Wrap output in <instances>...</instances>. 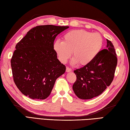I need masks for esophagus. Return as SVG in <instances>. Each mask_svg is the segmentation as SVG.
Segmentation results:
<instances>
[{
	"instance_id": "esophagus-1",
	"label": "esophagus",
	"mask_w": 130,
	"mask_h": 130,
	"mask_svg": "<svg viewBox=\"0 0 130 130\" xmlns=\"http://www.w3.org/2000/svg\"><path fill=\"white\" fill-rule=\"evenodd\" d=\"M66 71H67V73L71 72V69L70 68H69L67 67V69H66Z\"/></svg>"
}]
</instances>
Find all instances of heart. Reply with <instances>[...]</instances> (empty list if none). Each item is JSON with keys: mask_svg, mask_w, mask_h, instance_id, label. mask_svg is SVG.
Instances as JSON below:
<instances>
[{"mask_svg": "<svg viewBox=\"0 0 130 130\" xmlns=\"http://www.w3.org/2000/svg\"><path fill=\"white\" fill-rule=\"evenodd\" d=\"M103 39L98 33H92L84 29L69 31L63 36L62 41L57 40L54 49L61 62L65 63L72 52V64L81 66L89 64L100 53Z\"/></svg>", "mask_w": 130, "mask_h": 130, "instance_id": "b5f03b06", "label": "heart"}]
</instances>
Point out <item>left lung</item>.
<instances>
[{"instance_id":"1","label":"left lung","mask_w":130,"mask_h":130,"mask_svg":"<svg viewBox=\"0 0 130 130\" xmlns=\"http://www.w3.org/2000/svg\"><path fill=\"white\" fill-rule=\"evenodd\" d=\"M107 42L106 49L101 51L92 62L74 71L76 80L73 89L80 99L96 97L113 81L117 64V55L111 41L107 39Z\"/></svg>"}]
</instances>
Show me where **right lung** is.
<instances>
[{
  "instance_id": "1",
  "label": "right lung",
  "mask_w": 130,
  "mask_h": 130,
  "mask_svg": "<svg viewBox=\"0 0 130 130\" xmlns=\"http://www.w3.org/2000/svg\"><path fill=\"white\" fill-rule=\"evenodd\" d=\"M68 26H38L15 46L11 59L13 80L21 93L33 99H45L56 80L66 70L54 49L55 38Z\"/></svg>"
}]
</instances>
